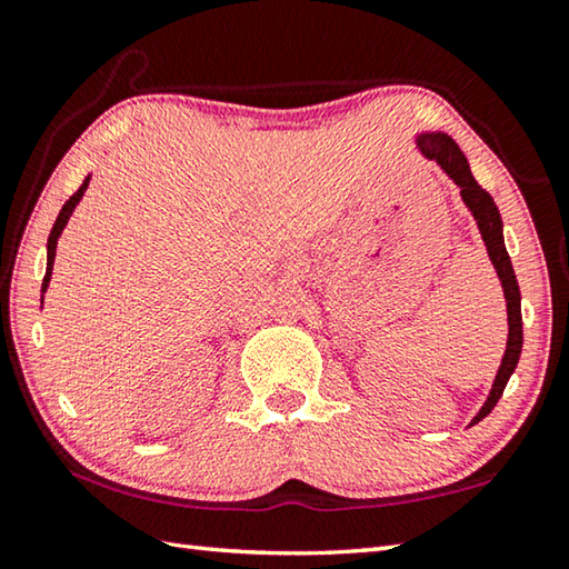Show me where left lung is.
<instances>
[{"label": "left lung", "instance_id": "obj_1", "mask_svg": "<svg viewBox=\"0 0 569 569\" xmlns=\"http://www.w3.org/2000/svg\"><path fill=\"white\" fill-rule=\"evenodd\" d=\"M416 147L422 157L436 161L438 167L460 186L462 203L468 206V211L472 213L475 223H478L480 236L485 241V249H488V256L495 266V273H498V278H500L505 303H508V346H505L502 363L498 368V376H495V380H492V390H490L488 400L482 402L478 416L470 420V426H475V422H480L485 416H490V410L498 406L505 386H508L510 376L515 373V368H518V360L522 353L520 286H518V278H515L508 249H505L502 219H500L498 206H495L492 196L485 191L478 181H475L470 163H468V159H465V153L460 151L458 143L442 131H422L416 137Z\"/></svg>", "mask_w": 569, "mask_h": 569}]
</instances>
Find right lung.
Here are the masks:
<instances>
[{"instance_id": "add662e5", "label": "right lung", "mask_w": 569, "mask_h": 569, "mask_svg": "<svg viewBox=\"0 0 569 569\" xmlns=\"http://www.w3.org/2000/svg\"><path fill=\"white\" fill-rule=\"evenodd\" d=\"M89 179H91V177H87L84 183L79 186V191H77L74 196H71V199H69L64 206H61L57 221H54V226H51V233H49V241H47V273H44V281H41V303H44V293H47L49 281H51V268H54V256H57V241H59L61 231H64V226L69 223L71 213H74L77 203L81 201V196H84L87 186H89Z\"/></svg>"}]
</instances>
